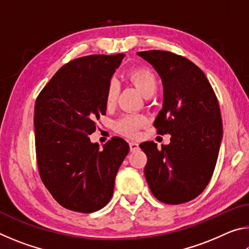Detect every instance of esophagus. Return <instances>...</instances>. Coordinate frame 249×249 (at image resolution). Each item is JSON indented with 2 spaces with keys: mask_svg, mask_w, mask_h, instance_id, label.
<instances>
[{
  "mask_svg": "<svg viewBox=\"0 0 249 249\" xmlns=\"http://www.w3.org/2000/svg\"><path fill=\"white\" fill-rule=\"evenodd\" d=\"M129 148H130V151H136L138 148H140V145H138L137 142H129Z\"/></svg>",
  "mask_w": 249,
  "mask_h": 249,
  "instance_id": "34e87169",
  "label": "esophagus"
}]
</instances>
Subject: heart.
Wrapping results in <instances>:
<instances>
[{"label": "heart", "mask_w": 249, "mask_h": 249, "mask_svg": "<svg viewBox=\"0 0 249 249\" xmlns=\"http://www.w3.org/2000/svg\"><path fill=\"white\" fill-rule=\"evenodd\" d=\"M127 78L132 82L140 93L147 98L148 95L154 94L157 89V80L154 73L148 69H135L127 74ZM117 92H119V83L115 80H112L108 83L107 94H105V103L107 107H112L115 103ZM146 124V119L142 115H125L117 120L114 127L117 132L126 135V136L134 137L138 134V130Z\"/></svg>", "instance_id": "heart-1"}]
</instances>
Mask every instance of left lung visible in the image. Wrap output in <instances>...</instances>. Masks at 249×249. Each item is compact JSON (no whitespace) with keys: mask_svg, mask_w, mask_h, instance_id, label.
Here are the masks:
<instances>
[{"mask_svg":"<svg viewBox=\"0 0 249 249\" xmlns=\"http://www.w3.org/2000/svg\"><path fill=\"white\" fill-rule=\"evenodd\" d=\"M154 67L163 88L162 108L154 122L170 142L157 148L145 142V177L156 199L181 204L204 190L213 175L223 137L216 95L199 67L163 50L137 53Z\"/></svg>","mask_w":249,"mask_h":249,"instance_id":"obj_1","label":"left lung"}]
</instances>
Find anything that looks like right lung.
I'll return each mask as SVG.
<instances>
[{"label":"right lung","instance_id":"add662e5","mask_svg":"<svg viewBox=\"0 0 249 249\" xmlns=\"http://www.w3.org/2000/svg\"><path fill=\"white\" fill-rule=\"evenodd\" d=\"M125 54L71 60L50 79L35 103L37 163L46 188L64 208L95 212L108 203L115 177L129 151L114 137L100 149L89 135L107 112L108 83Z\"/></svg>","mask_w":249,"mask_h":249}]
</instances>
